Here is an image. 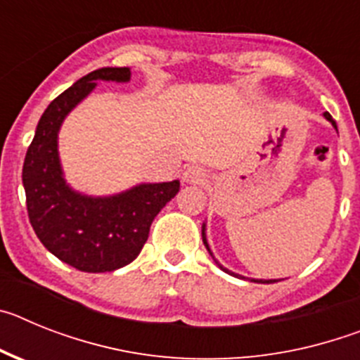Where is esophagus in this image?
I'll return each instance as SVG.
<instances>
[{
    "label": "esophagus",
    "mask_w": 360,
    "mask_h": 360,
    "mask_svg": "<svg viewBox=\"0 0 360 360\" xmlns=\"http://www.w3.org/2000/svg\"><path fill=\"white\" fill-rule=\"evenodd\" d=\"M207 180V171L203 169L202 165H189L184 171V182L193 184V186H200Z\"/></svg>",
    "instance_id": "1"
}]
</instances>
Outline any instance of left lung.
<instances>
[{"instance_id":"obj_1","label":"left lung","mask_w":360,"mask_h":360,"mask_svg":"<svg viewBox=\"0 0 360 360\" xmlns=\"http://www.w3.org/2000/svg\"><path fill=\"white\" fill-rule=\"evenodd\" d=\"M323 117H324V119H326V120H328L330 124H332V126H333V129H335V131H337V124H335V120L332 119V115H330L328 111H324V113H323ZM205 231H207V229H205V224H203V225H202V240H203V245H205V249H207V252L211 254V256H212V259H214V263H216V265H218L219 269L224 270V272H227V274L234 276V278H240V279H249V278H245V276H240V274H236V272H231V270H229V269H225L224 265H219V263H218V259H216V257H214V254H212L211 247H209V243H207V234H205ZM250 281H252V283H276V281H278V279H250Z\"/></svg>"}]
</instances>
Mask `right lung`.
I'll return each mask as SVG.
<instances>
[{
	"mask_svg": "<svg viewBox=\"0 0 360 360\" xmlns=\"http://www.w3.org/2000/svg\"><path fill=\"white\" fill-rule=\"evenodd\" d=\"M129 68H98L53 98L37 122L23 164V187L30 224L41 243L81 272H113L129 265L148 241L149 227L180 182L136 184L110 196L73 189L59 158V131L70 111L98 81L129 82Z\"/></svg>",
	"mask_w": 360,
	"mask_h": 360,
	"instance_id": "right-lung-1",
	"label": "right lung"
}]
</instances>
